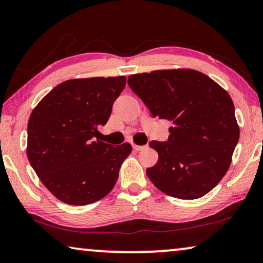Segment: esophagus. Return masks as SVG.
I'll return each instance as SVG.
<instances>
[{
  "label": "esophagus",
  "instance_id": "obj_1",
  "mask_svg": "<svg viewBox=\"0 0 263 263\" xmlns=\"http://www.w3.org/2000/svg\"><path fill=\"white\" fill-rule=\"evenodd\" d=\"M144 148H146V145H133V149L137 151V152H139V151H142Z\"/></svg>",
  "mask_w": 263,
  "mask_h": 263
}]
</instances>
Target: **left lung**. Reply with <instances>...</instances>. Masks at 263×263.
Listing matches in <instances>:
<instances>
[{
	"mask_svg": "<svg viewBox=\"0 0 263 263\" xmlns=\"http://www.w3.org/2000/svg\"><path fill=\"white\" fill-rule=\"evenodd\" d=\"M127 83L153 118L172 123L167 141L149 142L159 154L155 166L146 169L149 180L176 198L208 194L228 172L239 140L230 95L194 69L135 74Z\"/></svg>",
	"mask_w": 263,
	"mask_h": 263,
	"instance_id": "left-lung-1",
	"label": "left lung"
}]
</instances>
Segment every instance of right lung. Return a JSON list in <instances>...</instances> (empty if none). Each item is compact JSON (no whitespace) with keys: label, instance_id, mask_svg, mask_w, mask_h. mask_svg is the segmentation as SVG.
<instances>
[{"label":"right lung","instance_id":"obj_1","mask_svg":"<svg viewBox=\"0 0 263 263\" xmlns=\"http://www.w3.org/2000/svg\"><path fill=\"white\" fill-rule=\"evenodd\" d=\"M125 77L68 80L53 88L28 123V159L43 184L61 202L86 205L112 190L131 153L95 139L105 125Z\"/></svg>","mask_w":263,"mask_h":263}]
</instances>
